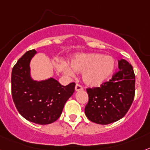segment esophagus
Returning a JSON list of instances; mask_svg holds the SVG:
<instances>
[{
  "mask_svg": "<svg viewBox=\"0 0 150 150\" xmlns=\"http://www.w3.org/2000/svg\"><path fill=\"white\" fill-rule=\"evenodd\" d=\"M83 90V87L81 86L80 85L77 84V85H75V91H82Z\"/></svg>",
  "mask_w": 150,
  "mask_h": 150,
  "instance_id": "obj_1",
  "label": "esophagus"
}]
</instances>
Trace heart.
I'll return each instance as SVG.
<instances>
[{"instance_id":"1","label":"heart","mask_w":150,"mask_h":150,"mask_svg":"<svg viewBox=\"0 0 150 150\" xmlns=\"http://www.w3.org/2000/svg\"><path fill=\"white\" fill-rule=\"evenodd\" d=\"M71 68L67 64L62 65L63 71L68 75H74V71L82 73L85 85L98 87L104 84L113 75L116 69V61L110 56L100 53H79L70 62Z\"/></svg>"}]
</instances>
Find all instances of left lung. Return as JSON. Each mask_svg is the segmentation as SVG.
Returning a JSON list of instances; mask_svg holds the SVG:
<instances>
[{"label": "left lung", "instance_id": "1", "mask_svg": "<svg viewBox=\"0 0 150 150\" xmlns=\"http://www.w3.org/2000/svg\"><path fill=\"white\" fill-rule=\"evenodd\" d=\"M120 71L100 88H88L89 100L85 108V115L98 124L117 121L131 106L135 94V75L132 65L125 59L118 60Z\"/></svg>", "mask_w": 150, "mask_h": 150}]
</instances>
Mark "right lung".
<instances>
[{
	"instance_id": "add662e5",
	"label": "right lung",
	"mask_w": 150,
	"mask_h": 150,
	"mask_svg": "<svg viewBox=\"0 0 150 150\" xmlns=\"http://www.w3.org/2000/svg\"><path fill=\"white\" fill-rule=\"evenodd\" d=\"M37 53L27 51L13 66L11 91L17 110L26 120L34 124H50L60 117L64 105L75 91V83L62 85L53 78L33 79L30 62Z\"/></svg>"
}]
</instances>
